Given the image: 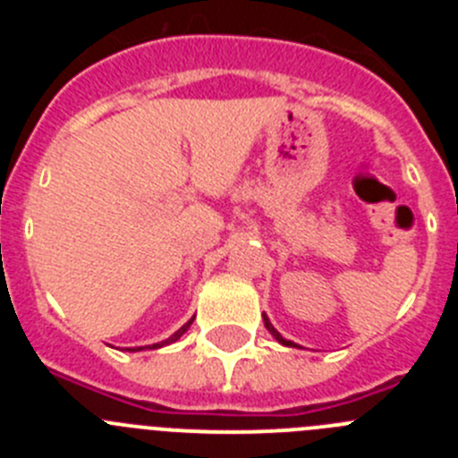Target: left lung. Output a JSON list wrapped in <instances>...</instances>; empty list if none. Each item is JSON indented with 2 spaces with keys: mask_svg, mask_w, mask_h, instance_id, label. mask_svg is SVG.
Here are the masks:
<instances>
[{
  "mask_svg": "<svg viewBox=\"0 0 458 458\" xmlns=\"http://www.w3.org/2000/svg\"><path fill=\"white\" fill-rule=\"evenodd\" d=\"M264 326H266V330H268V333L273 335V337L277 339L279 344H282V346H298V344H293V342H291V339H284V337H282V335H279L277 330H275V326H273V323H270V318L266 317V314H264Z\"/></svg>",
  "mask_w": 458,
  "mask_h": 458,
  "instance_id": "8db88e82",
  "label": "left lung"
}]
</instances>
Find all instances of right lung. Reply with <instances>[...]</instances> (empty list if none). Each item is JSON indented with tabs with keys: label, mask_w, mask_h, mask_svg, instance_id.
<instances>
[{
	"label": "right lung",
	"mask_w": 458,
	"mask_h": 458,
	"mask_svg": "<svg viewBox=\"0 0 458 458\" xmlns=\"http://www.w3.org/2000/svg\"><path fill=\"white\" fill-rule=\"evenodd\" d=\"M192 321H194V317L190 318V321L185 323V326H181L179 330H176V333L172 335V337H169V339H165V342H157V344H153V346H148V349H160V346H167V344H172V342H176V339H181V337H183L185 333H188V327L192 326ZM128 351H132V353H135V351H141V346H137V349H128Z\"/></svg>",
	"instance_id": "1"
}]
</instances>
